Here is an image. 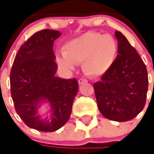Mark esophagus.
Returning <instances> with one entry per match:
<instances>
[{
    "label": "esophagus",
    "mask_w": 154,
    "mask_h": 154,
    "mask_svg": "<svg viewBox=\"0 0 154 154\" xmlns=\"http://www.w3.org/2000/svg\"><path fill=\"white\" fill-rule=\"evenodd\" d=\"M87 82H88V81L86 80V79H85V78H80V79L78 80V84H79V85H82V84L86 83Z\"/></svg>",
    "instance_id": "esophagus-1"
}]
</instances>
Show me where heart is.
I'll return each mask as SVG.
<instances>
[{"instance_id": "obj_1", "label": "heart", "mask_w": 154, "mask_h": 154, "mask_svg": "<svg viewBox=\"0 0 154 154\" xmlns=\"http://www.w3.org/2000/svg\"><path fill=\"white\" fill-rule=\"evenodd\" d=\"M118 52L117 43L110 35L86 32L63 45V56L57 57V63L63 70L71 71L82 63V71L91 77L101 76L113 64Z\"/></svg>"}]
</instances>
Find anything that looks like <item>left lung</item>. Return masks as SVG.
Listing matches in <instances>:
<instances>
[{
	"label": "left lung",
	"mask_w": 154,
	"mask_h": 154,
	"mask_svg": "<svg viewBox=\"0 0 154 154\" xmlns=\"http://www.w3.org/2000/svg\"><path fill=\"white\" fill-rule=\"evenodd\" d=\"M118 54L109 71L94 83L98 108L109 120L126 122L144 108L149 86L146 66L123 34L116 31Z\"/></svg>",
	"instance_id": "8db88e82"
}]
</instances>
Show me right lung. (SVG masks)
Listing matches in <instances>:
<instances>
[{
	"label": "right lung",
	"instance_id": "add662e5",
	"mask_svg": "<svg viewBox=\"0 0 154 154\" xmlns=\"http://www.w3.org/2000/svg\"><path fill=\"white\" fill-rule=\"evenodd\" d=\"M59 31H39L21 45L10 71V92L15 111L32 129L52 132L61 128L72 113L78 91L76 78L55 76L58 65L53 51ZM47 102L51 115L42 119L37 112L41 103Z\"/></svg>",
	"mask_w": 154,
	"mask_h": 154
}]
</instances>
